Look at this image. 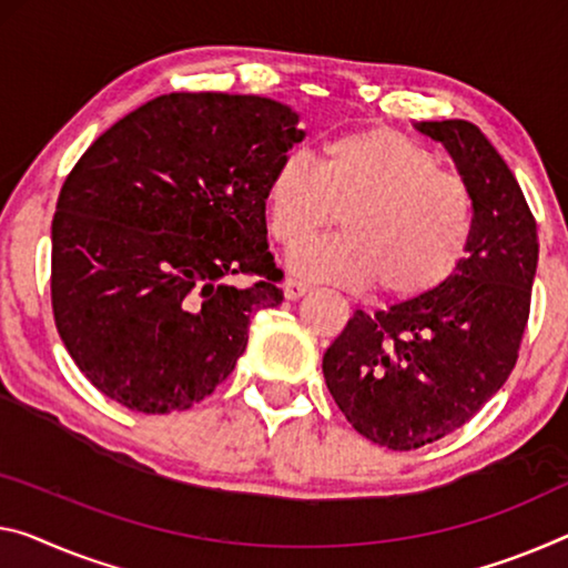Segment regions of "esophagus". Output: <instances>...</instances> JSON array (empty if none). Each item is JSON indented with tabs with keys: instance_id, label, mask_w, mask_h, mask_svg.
Wrapping results in <instances>:
<instances>
[{
	"instance_id": "obj_1",
	"label": "esophagus",
	"mask_w": 568,
	"mask_h": 568,
	"mask_svg": "<svg viewBox=\"0 0 568 568\" xmlns=\"http://www.w3.org/2000/svg\"><path fill=\"white\" fill-rule=\"evenodd\" d=\"M307 292H310V284L300 282V278H286V282H284L286 300H300V296H304Z\"/></svg>"
}]
</instances>
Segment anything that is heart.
Here are the masks:
<instances>
[{
  "instance_id": "heart-1",
  "label": "heart",
  "mask_w": 568,
  "mask_h": 568,
  "mask_svg": "<svg viewBox=\"0 0 568 568\" xmlns=\"http://www.w3.org/2000/svg\"><path fill=\"white\" fill-rule=\"evenodd\" d=\"M266 225L296 248L335 223L343 235L292 254L296 276L406 302L449 282L475 233V197L439 156L396 129L347 132L322 146L314 164L286 152L266 182Z\"/></svg>"
}]
</instances>
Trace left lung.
Instances as JSON below:
<instances>
[{"label":"left lung","mask_w":568,"mask_h":568,"mask_svg":"<svg viewBox=\"0 0 568 568\" xmlns=\"http://www.w3.org/2000/svg\"><path fill=\"white\" fill-rule=\"evenodd\" d=\"M475 197V233L439 290L390 310H355L322 357L357 434L408 452L465 426L516 368L538 264L536 217L518 180L475 124L422 121Z\"/></svg>","instance_id":"1"}]
</instances>
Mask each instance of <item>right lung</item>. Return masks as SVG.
<instances>
[{
    "label": "right lung",
    "instance_id": "1",
    "mask_svg": "<svg viewBox=\"0 0 568 568\" xmlns=\"http://www.w3.org/2000/svg\"><path fill=\"white\" fill-rule=\"evenodd\" d=\"M296 121L261 95L164 93L75 162L52 217L50 300L101 394L185 412L233 373L251 314L284 300L264 193L304 139ZM235 275L255 282L235 287Z\"/></svg>",
    "mask_w": 568,
    "mask_h": 568
}]
</instances>
